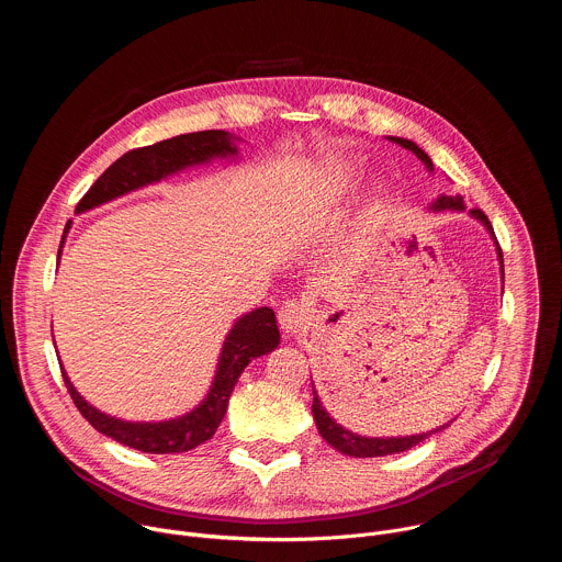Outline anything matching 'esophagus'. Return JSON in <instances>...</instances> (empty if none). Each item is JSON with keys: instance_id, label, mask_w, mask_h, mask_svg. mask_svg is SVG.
I'll list each match as a JSON object with an SVG mask.
<instances>
[{"instance_id": "34e87169", "label": "esophagus", "mask_w": 562, "mask_h": 562, "mask_svg": "<svg viewBox=\"0 0 562 562\" xmlns=\"http://www.w3.org/2000/svg\"><path fill=\"white\" fill-rule=\"evenodd\" d=\"M278 323L286 338L300 336L306 331V325H308V308L297 300H289L278 313Z\"/></svg>"}]
</instances>
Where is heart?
<instances>
[{
    "mask_svg": "<svg viewBox=\"0 0 562 562\" xmlns=\"http://www.w3.org/2000/svg\"><path fill=\"white\" fill-rule=\"evenodd\" d=\"M349 180H351L349 169H340V171L334 176V191H345L347 184H349Z\"/></svg>",
    "mask_w": 562,
    "mask_h": 562,
    "instance_id": "1",
    "label": "heart"
}]
</instances>
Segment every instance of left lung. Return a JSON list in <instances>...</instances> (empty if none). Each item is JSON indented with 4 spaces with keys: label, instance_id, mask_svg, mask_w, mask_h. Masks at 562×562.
Listing matches in <instances>:
<instances>
[{
    "label": "left lung",
    "instance_id": "1",
    "mask_svg": "<svg viewBox=\"0 0 562 562\" xmlns=\"http://www.w3.org/2000/svg\"><path fill=\"white\" fill-rule=\"evenodd\" d=\"M391 142H395V144H400V146L409 148L412 153H416V155H418V159H423V162H425V167H427L429 171H434L431 157H429V155H427V153H425L416 142H412V139H403V137H391ZM431 209H434V211H442V209L464 211V204H462V198H460V195H456V198H447V195H442V198H438V202H436ZM469 215H473L475 220L483 222V224L487 226V231L492 233V237L496 239V235H494V226H492L490 217H487L483 211H480V209H471V211H469ZM496 247H498V243H496ZM498 260H501V273H503V278H505V271H503V251H501V247H498ZM311 412H313V420H315V425H317L319 436H323V438H325L334 449H338L340 453H345V456H353V458H375V456H389V453L407 451V449L416 447L418 442H423L425 438H429L431 434H436V431H440V429L449 427V425H442V427H438V429H434V431H429V434L405 436V438H364V436L351 434L349 429L340 427V425H338V423L327 414V409L323 407V403H319V397H317L315 386H313V405H311Z\"/></svg>",
    "mask_w": 562,
    "mask_h": 562
}]
</instances>
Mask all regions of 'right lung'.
<instances>
[{"instance_id":"obj_1","label":"right lung","mask_w":562,"mask_h":562,"mask_svg":"<svg viewBox=\"0 0 562 562\" xmlns=\"http://www.w3.org/2000/svg\"><path fill=\"white\" fill-rule=\"evenodd\" d=\"M235 153L237 148L233 144V137L226 131L187 133V135L162 139L150 146L133 148L124 153L117 162H113L98 178V182L87 191V195L77 202L75 213H85L128 191L159 182L162 178L178 173L182 169L204 165L213 157H228ZM68 228H70V222L66 224L64 233ZM61 245H64V235H61ZM59 254H61V247L57 251V260H59ZM278 345H280V331L276 325L273 308L260 306L239 317L224 340L209 395L187 416L162 420V423H128V420L106 416L100 409L91 407L87 400L75 391L68 375L64 373V367H61V378L79 414H82L100 434L144 453H182L213 438L215 429L220 427L226 414L228 397L239 373L247 369V364L254 358L273 351Z\"/></svg>"}]
</instances>
